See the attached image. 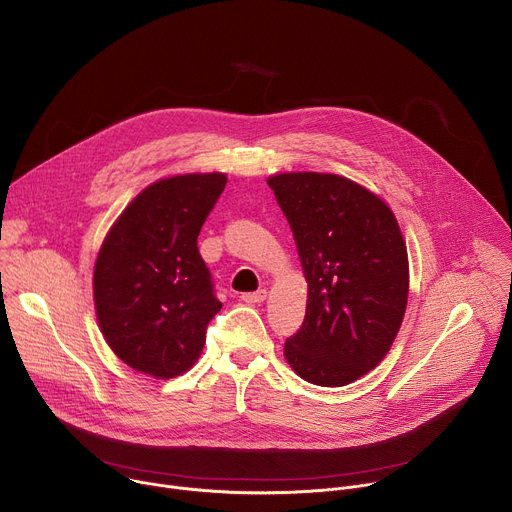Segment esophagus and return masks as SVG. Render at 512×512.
<instances>
[{
  "label": "esophagus",
  "mask_w": 512,
  "mask_h": 512,
  "mask_svg": "<svg viewBox=\"0 0 512 512\" xmlns=\"http://www.w3.org/2000/svg\"><path fill=\"white\" fill-rule=\"evenodd\" d=\"M265 298H267V289H257V291H251V294L241 296V300L245 304H261V302H265Z\"/></svg>",
  "instance_id": "34e87169"
}]
</instances>
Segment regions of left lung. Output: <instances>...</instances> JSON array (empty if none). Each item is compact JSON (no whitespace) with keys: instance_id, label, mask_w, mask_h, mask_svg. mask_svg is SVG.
Instances as JSON below:
<instances>
[{"instance_id":"left-lung-1","label":"left lung","mask_w":512,"mask_h":512,"mask_svg":"<svg viewBox=\"0 0 512 512\" xmlns=\"http://www.w3.org/2000/svg\"><path fill=\"white\" fill-rule=\"evenodd\" d=\"M267 184L308 281L285 360L312 385L344 387L377 367L401 328L409 261L399 223L383 198L338 174L287 172Z\"/></svg>"}]
</instances>
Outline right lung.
<instances>
[{"mask_svg":"<svg viewBox=\"0 0 512 512\" xmlns=\"http://www.w3.org/2000/svg\"><path fill=\"white\" fill-rule=\"evenodd\" d=\"M227 176L182 174L141 190L109 229L93 273L99 328L137 373L174 379L198 360L223 304L198 235Z\"/></svg>","mask_w":512,"mask_h":512,"instance_id":"1","label":"right lung"}]
</instances>
